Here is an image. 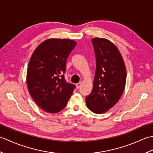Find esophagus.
<instances>
[{"label": "esophagus", "instance_id": "1", "mask_svg": "<svg viewBox=\"0 0 153 153\" xmlns=\"http://www.w3.org/2000/svg\"><path fill=\"white\" fill-rule=\"evenodd\" d=\"M81 85H82V83H81V82H79V83H77L76 85V88H77V89L80 88Z\"/></svg>", "mask_w": 153, "mask_h": 153}]
</instances>
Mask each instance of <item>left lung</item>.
Returning <instances> with one entry per match:
<instances>
[{
  "label": "left lung",
  "instance_id": "obj_1",
  "mask_svg": "<svg viewBox=\"0 0 153 153\" xmlns=\"http://www.w3.org/2000/svg\"><path fill=\"white\" fill-rule=\"evenodd\" d=\"M96 71L92 91L86 104L94 113L102 114L114 106L121 97L126 82L124 62L118 48L109 40L93 38Z\"/></svg>",
  "mask_w": 153,
  "mask_h": 153
}]
</instances>
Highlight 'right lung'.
I'll list each match as a JSON object with an SVG mask.
<instances>
[{
	"instance_id": "add662e5",
	"label": "right lung",
	"mask_w": 153,
	"mask_h": 153,
	"mask_svg": "<svg viewBox=\"0 0 153 153\" xmlns=\"http://www.w3.org/2000/svg\"><path fill=\"white\" fill-rule=\"evenodd\" d=\"M76 42L49 39L35 48L28 64L27 86L30 95L45 111L56 113L66 106L75 89L66 82L68 56Z\"/></svg>"
}]
</instances>
